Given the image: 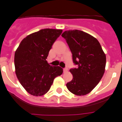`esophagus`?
<instances>
[{
	"mask_svg": "<svg viewBox=\"0 0 122 122\" xmlns=\"http://www.w3.org/2000/svg\"><path fill=\"white\" fill-rule=\"evenodd\" d=\"M67 71H68V69H67V68L63 69V72H64V73H66V72H67Z\"/></svg>",
	"mask_w": 122,
	"mask_h": 122,
	"instance_id": "1",
	"label": "esophagus"
}]
</instances>
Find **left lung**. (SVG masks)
I'll return each instance as SVG.
<instances>
[{
	"label": "left lung",
	"mask_w": 122,
	"mask_h": 122,
	"mask_svg": "<svg viewBox=\"0 0 122 122\" xmlns=\"http://www.w3.org/2000/svg\"><path fill=\"white\" fill-rule=\"evenodd\" d=\"M72 54L76 68L71 69L73 75L66 84L70 92L76 96L90 93L99 83L105 72L106 55L93 36L78 30L65 31L61 34Z\"/></svg>",
	"instance_id": "left-lung-1"
}]
</instances>
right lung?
Here are the masks:
<instances>
[{
	"label": "right lung",
	"mask_w": 122,
	"mask_h": 122,
	"mask_svg": "<svg viewBox=\"0 0 122 122\" xmlns=\"http://www.w3.org/2000/svg\"><path fill=\"white\" fill-rule=\"evenodd\" d=\"M61 30L43 29L26 36L15 53V73L25 90L34 96H41L50 90L63 69L51 66L46 59Z\"/></svg>",
	"instance_id": "add662e5"
}]
</instances>
